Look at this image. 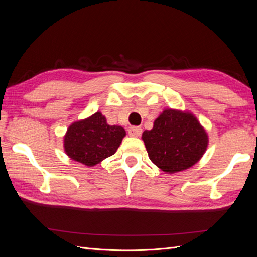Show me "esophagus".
Masks as SVG:
<instances>
[{
    "label": "esophagus",
    "instance_id": "34e87169",
    "mask_svg": "<svg viewBox=\"0 0 257 257\" xmlns=\"http://www.w3.org/2000/svg\"><path fill=\"white\" fill-rule=\"evenodd\" d=\"M143 133V128L141 126H132L128 128V135L132 137H139Z\"/></svg>",
    "mask_w": 257,
    "mask_h": 257
}]
</instances>
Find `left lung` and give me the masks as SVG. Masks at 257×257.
Segmentation results:
<instances>
[{"label": "left lung", "mask_w": 257, "mask_h": 257, "mask_svg": "<svg viewBox=\"0 0 257 257\" xmlns=\"http://www.w3.org/2000/svg\"><path fill=\"white\" fill-rule=\"evenodd\" d=\"M143 141L152 163L165 173L188 169L199 161L208 146V136L189 112L166 109L145 131Z\"/></svg>", "instance_id": "1"}]
</instances>
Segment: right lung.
I'll list each match as a JSON object with an SVG mask.
<instances>
[{
    "instance_id": "1",
    "label": "right lung",
    "mask_w": 257,
    "mask_h": 257,
    "mask_svg": "<svg viewBox=\"0 0 257 257\" xmlns=\"http://www.w3.org/2000/svg\"><path fill=\"white\" fill-rule=\"evenodd\" d=\"M124 136L125 131L122 126L109 125L105 116L96 112L68 127L64 149L72 160L94 166L115 153Z\"/></svg>"
}]
</instances>
